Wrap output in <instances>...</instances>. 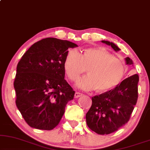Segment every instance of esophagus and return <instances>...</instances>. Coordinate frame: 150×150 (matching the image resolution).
Wrapping results in <instances>:
<instances>
[{
  "label": "esophagus",
  "mask_w": 150,
  "mask_h": 150,
  "mask_svg": "<svg viewBox=\"0 0 150 150\" xmlns=\"http://www.w3.org/2000/svg\"><path fill=\"white\" fill-rule=\"evenodd\" d=\"M83 94L82 93H78V92H76V93H75V95H74V97H75V98H78V97H81V96H82Z\"/></svg>",
  "instance_id": "esophagus-1"
}]
</instances>
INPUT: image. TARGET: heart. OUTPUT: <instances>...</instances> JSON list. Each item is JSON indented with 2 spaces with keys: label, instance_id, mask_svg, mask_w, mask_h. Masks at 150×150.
<instances>
[{
  "label": "heart",
  "instance_id": "1",
  "mask_svg": "<svg viewBox=\"0 0 150 150\" xmlns=\"http://www.w3.org/2000/svg\"><path fill=\"white\" fill-rule=\"evenodd\" d=\"M86 69L88 75L79 78L76 83L77 87L85 91H108L120 82L125 73L123 63L105 50L88 49L81 54L77 50H70L64 61L69 78L76 80Z\"/></svg>",
  "mask_w": 150,
  "mask_h": 150
}]
</instances>
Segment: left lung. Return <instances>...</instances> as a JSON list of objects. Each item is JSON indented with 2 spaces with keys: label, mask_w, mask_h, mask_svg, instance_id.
<instances>
[{
  "label": "left lung",
  "mask_w": 150,
  "mask_h": 150,
  "mask_svg": "<svg viewBox=\"0 0 150 150\" xmlns=\"http://www.w3.org/2000/svg\"><path fill=\"white\" fill-rule=\"evenodd\" d=\"M111 46L115 51L120 49L115 43L101 40ZM125 63L133 66V61L127 57ZM137 74L121 81L113 90L92 97V105L86 115L88 127L98 134H108L128 122L138 99Z\"/></svg>",
  "instance_id": "1"
}]
</instances>
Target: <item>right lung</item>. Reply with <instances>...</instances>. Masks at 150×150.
I'll return each mask as SVG.
<instances>
[{
    "label": "right lung",
    "instance_id": "add662e5",
    "mask_svg": "<svg viewBox=\"0 0 150 150\" xmlns=\"http://www.w3.org/2000/svg\"><path fill=\"white\" fill-rule=\"evenodd\" d=\"M77 47L47 38L33 44L19 61L13 83L16 104L30 127L53 129L73 99L75 91L64 79V61L68 49Z\"/></svg>",
    "mask_w": 150,
    "mask_h": 150
}]
</instances>
